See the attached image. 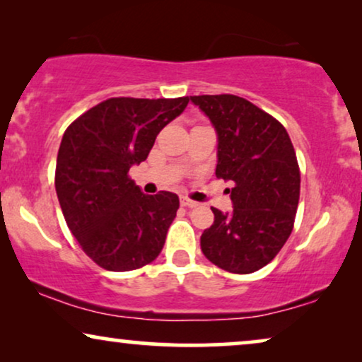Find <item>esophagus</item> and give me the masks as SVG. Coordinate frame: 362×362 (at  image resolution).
I'll list each match as a JSON object with an SVG mask.
<instances>
[{"instance_id":"obj_1","label":"esophagus","mask_w":362,"mask_h":362,"mask_svg":"<svg viewBox=\"0 0 362 362\" xmlns=\"http://www.w3.org/2000/svg\"><path fill=\"white\" fill-rule=\"evenodd\" d=\"M180 205L182 206H187V209H194V206H199V204H197V202L187 199V197H180Z\"/></svg>"}]
</instances>
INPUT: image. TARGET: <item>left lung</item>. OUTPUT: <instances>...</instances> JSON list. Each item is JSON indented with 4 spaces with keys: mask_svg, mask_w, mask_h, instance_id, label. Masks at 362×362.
<instances>
[{
    "mask_svg": "<svg viewBox=\"0 0 362 362\" xmlns=\"http://www.w3.org/2000/svg\"><path fill=\"white\" fill-rule=\"evenodd\" d=\"M215 127L216 177L233 182V210L211 209L202 252L230 273L258 272L291 235L300 200V167L286 129L250 100L231 94L190 95Z\"/></svg>",
    "mask_w": 362,
    "mask_h": 362,
    "instance_id": "1",
    "label": "left lung"
}]
</instances>
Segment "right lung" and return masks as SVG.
Wrapping results in <instances>:
<instances>
[{
  "instance_id": "1",
  "label": "right lung",
  "mask_w": 362,
  "mask_h": 362,
  "mask_svg": "<svg viewBox=\"0 0 362 362\" xmlns=\"http://www.w3.org/2000/svg\"><path fill=\"white\" fill-rule=\"evenodd\" d=\"M189 100L112 98L66 129L56 162L57 200L71 233L100 268L131 272L162 252L178 197L146 195L129 168L146 160L157 134Z\"/></svg>"
}]
</instances>
